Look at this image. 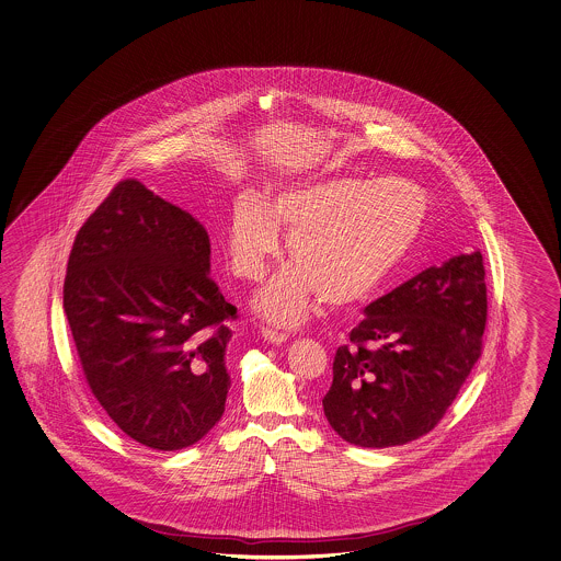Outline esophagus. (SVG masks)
Instances as JSON below:
<instances>
[{
    "label": "esophagus",
    "instance_id": "obj_1",
    "mask_svg": "<svg viewBox=\"0 0 561 561\" xmlns=\"http://www.w3.org/2000/svg\"><path fill=\"white\" fill-rule=\"evenodd\" d=\"M261 336H263V341L272 342V344H282V342L287 341L286 332H279V330L274 329L261 330Z\"/></svg>",
    "mask_w": 561,
    "mask_h": 561
}]
</instances>
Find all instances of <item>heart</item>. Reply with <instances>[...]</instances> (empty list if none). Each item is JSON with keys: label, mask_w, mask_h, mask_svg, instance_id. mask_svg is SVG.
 Returning <instances> with one entry per match:
<instances>
[{"label": "heart", "mask_w": 561, "mask_h": 561, "mask_svg": "<svg viewBox=\"0 0 561 561\" xmlns=\"http://www.w3.org/2000/svg\"><path fill=\"white\" fill-rule=\"evenodd\" d=\"M427 198L408 179L306 180L286 184L265 205L257 194L234 198L227 225L232 274L260 282L289 234L294 265L255 298L275 324H300L318 291L334 306L365 300L410 251L422 231Z\"/></svg>", "instance_id": "obj_1"}]
</instances>
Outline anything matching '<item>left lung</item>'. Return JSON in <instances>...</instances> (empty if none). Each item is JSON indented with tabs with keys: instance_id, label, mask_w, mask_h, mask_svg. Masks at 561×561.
Here are the masks:
<instances>
[{
	"instance_id": "obj_1",
	"label": "left lung",
	"mask_w": 561,
	"mask_h": 561,
	"mask_svg": "<svg viewBox=\"0 0 561 561\" xmlns=\"http://www.w3.org/2000/svg\"><path fill=\"white\" fill-rule=\"evenodd\" d=\"M486 284L480 251L454 255L365 308L322 399L339 436L403 446L436 427L482 353Z\"/></svg>"
}]
</instances>
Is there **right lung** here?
<instances>
[{
  "instance_id": "add662e5",
  "label": "right lung",
  "mask_w": 561,
  "mask_h": 561,
  "mask_svg": "<svg viewBox=\"0 0 561 561\" xmlns=\"http://www.w3.org/2000/svg\"><path fill=\"white\" fill-rule=\"evenodd\" d=\"M208 274L205 227L137 180L111 191L70 251L65 312L84 379L151 450L188 448L225 413L237 308Z\"/></svg>"
}]
</instances>
